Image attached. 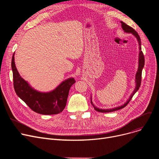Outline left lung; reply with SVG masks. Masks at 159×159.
I'll return each mask as SVG.
<instances>
[{
	"instance_id": "obj_1",
	"label": "left lung",
	"mask_w": 159,
	"mask_h": 159,
	"mask_svg": "<svg viewBox=\"0 0 159 159\" xmlns=\"http://www.w3.org/2000/svg\"><path fill=\"white\" fill-rule=\"evenodd\" d=\"M120 23H121V26H122V30H124V31L125 33H131V34L137 39V41H138L139 48V62H139V65H138L139 66H138L137 71L136 75H135V88L134 90H133L132 93L131 94V95L129 96V97L128 98V99L127 100V101L125 102L124 104H122L120 106H118V107H113V108H110V109H101V108H98V107L95 106V105L92 102V99H91V104L93 105L95 110H96L97 111H98V112H101V113L112 112V111H116V110L122 109L123 107H124L129 103V102L131 101V99L132 98L133 96L134 95L135 93L139 90V89L140 88V86L141 77H142V71H143V69L144 66V57L143 53V52H142V49H141L140 38L139 35H138V33H137V31L134 30V29H133L131 27L129 26L128 25H127L126 24H125L122 21H120Z\"/></svg>"
}]
</instances>
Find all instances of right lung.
<instances>
[{
  "label": "right lung",
  "mask_w": 159,
  "mask_h": 159,
  "mask_svg": "<svg viewBox=\"0 0 159 159\" xmlns=\"http://www.w3.org/2000/svg\"><path fill=\"white\" fill-rule=\"evenodd\" d=\"M15 53L11 60L13 86L16 94L36 113L55 115L62 112L66 105L69 91L75 82L70 77L62 81L56 88L48 92H42L32 88L28 81L21 77L15 64Z\"/></svg>",
  "instance_id": "right-lung-1"
}]
</instances>
